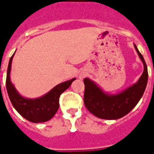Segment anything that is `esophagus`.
<instances>
[{
  "mask_svg": "<svg viewBox=\"0 0 154 154\" xmlns=\"http://www.w3.org/2000/svg\"><path fill=\"white\" fill-rule=\"evenodd\" d=\"M84 77V76H81V78H83Z\"/></svg>",
  "mask_w": 154,
  "mask_h": 154,
  "instance_id": "esophagus-1",
  "label": "esophagus"
}]
</instances>
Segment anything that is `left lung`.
<instances>
[{"mask_svg":"<svg viewBox=\"0 0 154 154\" xmlns=\"http://www.w3.org/2000/svg\"><path fill=\"white\" fill-rule=\"evenodd\" d=\"M144 65L143 73L138 82L116 95H109L102 91L88 78L84 79V103L91 113L102 119H118L133 110L142 97L147 85L148 71L143 55L134 45Z\"/></svg>","mask_w":154,"mask_h":154,"instance_id":"obj_1","label":"left lung"}]
</instances>
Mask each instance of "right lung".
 I'll use <instances>...</instances> for the list:
<instances>
[{
    "label": "right lung",
    "mask_w": 154,
    "mask_h": 154,
    "mask_svg": "<svg viewBox=\"0 0 154 154\" xmlns=\"http://www.w3.org/2000/svg\"><path fill=\"white\" fill-rule=\"evenodd\" d=\"M14 54L9 61L6 77L7 91L11 102L16 111L28 121L35 123L49 121L58 111L60 94L71 85L75 78L57 85L49 93L37 99H27L22 97L15 90L10 80V71Z\"/></svg>",
    "instance_id": "obj_1"
}]
</instances>
